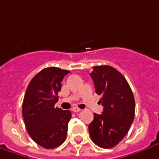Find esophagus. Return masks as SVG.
I'll use <instances>...</instances> for the list:
<instances>
[{
  "label": "esophagus",
  "mask_w": 159,
  "mask_h": 159,
  "mask_svg": "<svg viewBox=\"0 0 159 159\" xmlns=\"http://www.w3.org/2000/svg\"><path fill=\"white\" fill-rule=\"evenodd\" d=\"M80 111H81V109L77 108V107H73V108H72V111H73V112H79Z\"/></svg>",
  "instance_id": "esophagus-1"
}]
</instances>
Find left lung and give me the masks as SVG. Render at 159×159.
<instances>
[{
  "label": "left lung",
  "instance_id": "1",
  "mask_svg": "<svg viewBox=\"0 0 159 159\" xmlns=\"http://www.w3.org/2000/svg\"><path fill=\"white\" fill-rule=\"evenodd\" d=\"M95 89L102 98L101 115L94 113L89 125L90 139L98 146H116L128 133L135 116V99L125 77L109 65L95 66L90 73Z\"/></svg>",
  "mask_w": 159,
  "mask_h": 159
}]
</instances>
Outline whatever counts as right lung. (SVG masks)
Masks as SVG:
<instances>
[{"instance_id":"right-lung-1","label":"right lung","mask_w":159,"mask_h":159,"mask_svg":"<svg viewBox=\"0 0 159 159\" xmlns=\"http://www.w3.org/2000/svg\"><path fill=\"white\" fill-rule=\"evenodd\" d=\"M70 71L57 67L45 68L34 75L26 90L22 116L31 139L46 149L56 148L64 142L70 111L55 106L61 90V82Z\"/></svg>"}]
</instances>
